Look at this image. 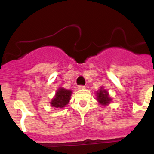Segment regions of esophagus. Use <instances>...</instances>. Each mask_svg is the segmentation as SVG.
Wrapping results in <instances>:
<instances>
[{"mask_svg":"<svg viewBox=\"0 0 154 154\" xmlns=\"http://www.w3.org/2000/svg\"><path fill=\"white\" fill-rule=\"evenodd\" d=\"M85 85H78V89H85Z\"/></svg>","mask_w":154,"mask_h":154,"instance_id":"1","label":"esophagus"}]
</instances>
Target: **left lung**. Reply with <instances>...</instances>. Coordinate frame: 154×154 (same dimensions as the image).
<instances>
[{
	"label": "left lung",
	"mask_w": 154,
	"mask_h": 154,
	"mask_svg": "<svg viewBox=\"0 0 154 154\" xmlns=\"http://www.w3.org/2000/svg\"><path fill=\"white\" fill-rule=\"evenodd\" d=\"M97 100L99 102V103L103 106H106V105L109 104L111 101V99L109 98V93L106 90L103 89L101 88V89L97 92Z\"/></svg>",
	"instance_id": "obj_1"
}]
</instances>
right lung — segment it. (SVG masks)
Listing matches in <instances>:
<instances>
[{
  "label": "right lung",
  "mask_w": 154,
  "mask_h": 154,
  "mask_svg": "<svg viewBox=\"0 0 154 154\" xmlns=\"http://www.w3.org/2000/svg\"><path fill=\"white\" fill-rule=\"evenodd\" d=\"M72 91L60 88L57 91L55 98L51 102V106L55 108H63L70 100Z\"/></svg>",
  "instance_id": "obj_1"
}]
</instances>
